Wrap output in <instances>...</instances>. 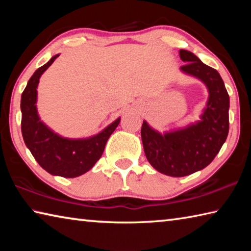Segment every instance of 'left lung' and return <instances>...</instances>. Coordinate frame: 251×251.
Segmentation results:
<instances>
[{
	"label": "left lung",
	"mask_w": 251,
	"mask_h": 251,
	"mask_svg": "<svg viewBox=\"0 0 251 251\" xmlns=\"http://www.w3.org/2000/svg\"><path fill=\"white\" fill-rule=\"evenodd\" d=\"M180 71L201 80L208 92L199 121L160 133L143 122L142 141L146 158L157 172L184 177L209 165L226 142L229 130V95L222 76L194 53L180 50Z\"/></svg>",
	"instance_id": "1"
}]
</instances>
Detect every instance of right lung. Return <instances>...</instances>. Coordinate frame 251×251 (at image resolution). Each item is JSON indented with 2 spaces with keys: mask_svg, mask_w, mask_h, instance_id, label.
<instances>
[{
  "mask_svg": "<svg viewBox=\"0 0 251 251\" xmlns=\"http://www.w3.org/2000/svg\"><path fill=\"white\" fill-rule=\"evenodd\" d=\"M58 56L59 54L54 55L28 79L21 97V127L25 145L42 168L53 176L75 178L87 173L100 158L109 136L120 124L121 117L100 133L83 138L64 137L46 125L37 110V86L41 76Z\"/></svg>",
  "mask_w": 251,
  "mask_h": 251,
  "instance_id": "add662e5",
  "label": "right lung"
}]
</instances>
